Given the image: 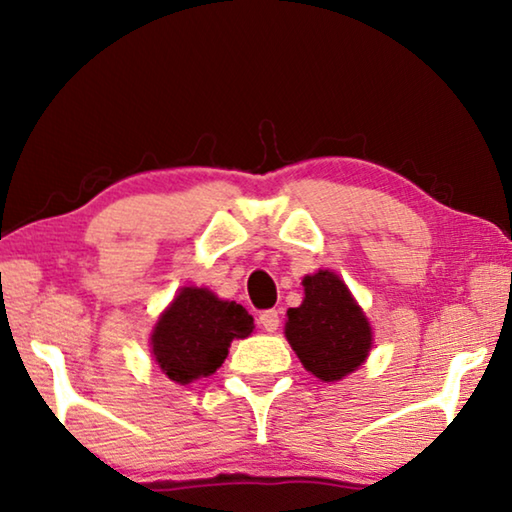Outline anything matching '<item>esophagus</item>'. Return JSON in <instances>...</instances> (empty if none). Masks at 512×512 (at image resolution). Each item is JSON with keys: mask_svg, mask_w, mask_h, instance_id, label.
Returning <instances> with one entry per match:
<instances>
[{"mask_svg": "<svg viewBox=\"0 0 512 512\" xmlns=\"http://www.w3.org/2000/svg\"><path fill=\"white\" fill-rule=\"evenodd\" d=\"M259 325H262L266 332H275L280 327V314L275 309H266L259 314Z\"/></svg>", "mask_w": 512, "mask_h": 512, "instance_id": "obj_1", "label": "esophagus"}]
</instances>
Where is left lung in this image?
I'll list each match as a JSON object with an SVG mask.
<instances>
[{"instance_id": "8db88e82", "label": "left lung", "mask_w": 512, "mask_h": 512, "mask_svg": "<svg viewBox=\"0 0 512 512\" xmlns=\"http://www.w3.org/2000/svg\"><path fill=\"white\" fill-rule=\"evenodd\" d=\"M305 300L287 311L284 334L311 375L336 381L366 361L372 332L339 275L318 271L302 280Z\"/></svg>"}]
</instances>
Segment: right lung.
<instances>
[{
  "mask_svg": "<svg viewBox=\"0 0 512 512\" xmlns=\"http://www.w3.org/2000/svg\"><path fill=\"white\" fill-rule=\"evenodd\" d=\"M253 327V316L237 302L185 287L153 329V357L169 379L189 384L212 375L228 357L230 341L244 339Z\"/></svg>",
  "mask_w": 512,
  "mask_h": 512,
  "instance_id": "obj_1",
  "label": "right lung"
}]
</instances>
